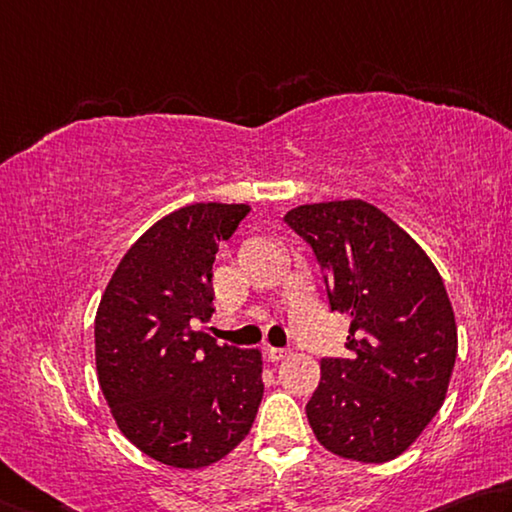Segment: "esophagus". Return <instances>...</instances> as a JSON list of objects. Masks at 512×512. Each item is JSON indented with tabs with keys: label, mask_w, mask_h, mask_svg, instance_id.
I'll return each instance as SVG.
<instances>
[{
	"label": "esophagus",
	"mask_w": 512,
	"mask_h": 512,
	"mask_svg": "<svg viewBox=\"0 0 512 512\" xmlns=\"http://www.w3.org/2000/svg\"><path fill=\"white\" fill-rule=\"evenodd\" d=\"M288 348H276V346H267V357H270L272 362H281L283 357H288Z\"/></svg>",
	"instance_id": "34e87169"
}]
</instances>
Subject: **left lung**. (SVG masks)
Instances as JSON below:
<instances>
[{
  "label": "left lung",
  "mask_w": 512,
  "mask_h": 512,
  "mask_svg": "<svg viewBox=\"0 0 512 512\" xmlns=\"http://www.w3.org/2000/svg\"><path fill=\"white\" fill-rule=\"evenodd\" d=\"M285 222L315 251L330 310L351 315V357H324L306 405L342 459L387 463L423 434L450 387L456 321L423 247L364 200L303 204Z\"/></svg>",
  "instance_id": "obj_1"
}]
</instances>
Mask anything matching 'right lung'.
<instances>
[{
	"label": "right lung",
	"mask_w": 512,
	"mask_h": 512,
	"mask_svg": "<svg viewBox=\"0 0 512 512\" xmlns=\"http://www.w3.org/2000/svg\"><path fill=\"white\" fill-rule=\"evenodd\" d=\"M247 204H188L125 251L94 321L98 384L116 425L143 454L200 470L249 434L263 400L258 348L197 330L213 315V261Z\"/></svg>",
	"instance_id": "add662e5"
}]
</instances>
